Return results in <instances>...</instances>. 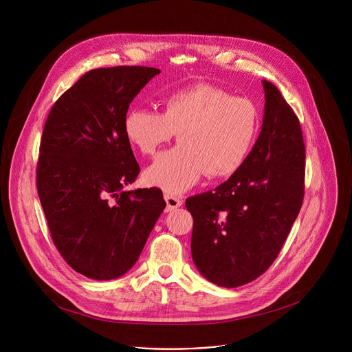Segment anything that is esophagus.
Here are the masks:
<instances>
[{"label": "esophagus", "instance_id": "esophagus-1", "mask_svg": "<svg viewBox=\"0 0 352 352\" xmlns=\"http://www.w3.org/2000/svg\"><path fill=\"white\" fill-rule=\"evenodd\" d=\"M164 199H166V204H167V210H173V209H177V208L182 206V200L179 197H175V196H171V195H164Z\"/></svg>", "mask_w": 352, "mask_h": 352}]
</instances>
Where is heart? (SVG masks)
<instances>
[{"instance_id":"obj_1","label":"heart","mask_w":352,"mask_h":352,"mask_svg":"<svg viewBox=\"0 0 352 352\" xmlns=\"http://www.w3.org/2000/svg\"><path fill=\"white\" fill-rule=\"evenodd\" d=\"M258 106L248 97L209 83L167 93L162 113L135 107L126 111L124 135L142 156H153L178 133L179 144L159 156L143 174L147 185L179 195L206 174L224 179L238 173L256 143Z\"/></svg>"}]
</instances>
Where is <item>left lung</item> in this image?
Here are the masks:
<instances>
[{
  "instance_id": "8db88e82",
  "label": "left lung",
  "mask_w": 352,
  "mask_h": 352,
  "mask_svg": "<svg viewBox=\"0 0 352 352\" xmlns=\"http://www.w3.org/2000/svg\"><path fill=\"white\" fill-rule=\"evenodd\" d=\"M262 131L242 168L214 190L186 199L193 217L192 259L205 278L235 288L274 262L302 206L305 144L280 90L262 80Z\"/></svg>"
}]
</instances>
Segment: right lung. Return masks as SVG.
Listing matches in <instances>:
<instances>
[{
	"label": "right lung",
	"instance_id": "right-lung-1",
	"mask_svg": "<svg viewBox=\"0 0 352 352\" xmlns=\"http://www.w3.org/2000/svg\"><path fill=\"white\" fill-rule=\"evenodd\" d=\"M157 74L148 67L91 69L57 100L44 124L40 204L64 261L93 280L125 274L166 208L159 188L122 190L140 171L124 117Z\"/></svg>",
	"mask_w": 352,
	"mask_h": 352
}]
</instances>
